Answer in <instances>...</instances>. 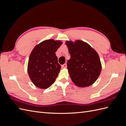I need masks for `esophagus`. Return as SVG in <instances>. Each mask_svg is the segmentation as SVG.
Here are the masks:
<instances>
[{
  "instance_id": "esophagus-1",
  "label": "esophagus",
  "mask_w": 126,
  "mask_h": 126,
  "mask_svg": "<svg viewBox=\"0 0 126 126\" xmlns=\"http://www.w3.org/2000/svg\"><path fill=\"white\" fill-rule=\"evenodd\" d=\"M67 67V64L66 63H64V64H63V65L62 66V67L63 68H66Z\"/></svg>"
}]
</instances>
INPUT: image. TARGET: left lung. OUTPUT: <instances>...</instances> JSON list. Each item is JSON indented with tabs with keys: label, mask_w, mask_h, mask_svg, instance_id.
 <instances>
[{
	"label": "left lung",
	"mask_w": 126,
	"mask_h": 126,
	"mask_svg": "<svg viewBox=\"0 0 126 126\" xmlns=\"http://www.w3.org/2000/svg\"><path fill=\"white\" fill-rule=\"evenodd\" d=\"M70 59L67 62L68 73L74 84L79 87L91 86L97 80L102 66L98 53L86 42L67 40Z\"/></svg>",
	"instance_id": "obj_1"
}]
</instances>
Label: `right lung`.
Here are the masks:
<instances>
[{"label": "right lung", "mask_w": 126, "mask_h": 126, "mask_svg": "<svg viewBox=\"0 0 126 126\" xmlns=\"http://www.w3.org/2000/svg\"><path fill=\"white\" fill-rule=\"evenodd\" d=\"M63 42L53 39L37 44L30 55L27 71L32 81L40 89H46L54 83L61 69L56 52Z\"/></svg>", "instance_id": "obj_1"}]
</instances>
